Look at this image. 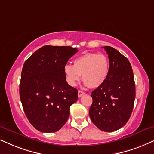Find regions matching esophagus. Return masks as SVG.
<instances>
[{
  "label": "esophagus",
  "instance_id": "34e87169",
  "mask_svg": "<svg viewBox=\"0 0 154 154\" xmlns=\"http://www.w3.org/2000/svg\"><path fill=\"white\" fill-rule=\"evenodd\" d=\"M84 94H85V92H84L83 91H82V90L78 91V97H81L82 96H83Z\"/></svg>",
  "mask_w": 154,
  "mask_h": 154
}]
</instances>
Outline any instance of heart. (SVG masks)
Instances as JSON below:
<instances>
[{
	"mask_svg": "<svg viewBox=\"0 0 154 154\" xmlns=\"http://www.w3.org/2000/svg\"><path fill=\"white\" fill-rule=\"evenodd\" d=\"M109 60L104 54L88 52L74 60V65L66 64L64 67L66 81L75 87L82 79L90 88L100 87L106 82L109 74Z\"/></svg>",
	"mask_w": 154,
	"mask_h": 154,
	"instance_id": "1",
	"label": "heart"
}]
</instances>
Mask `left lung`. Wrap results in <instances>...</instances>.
I'll return each instance as SVG.
<instances>
[{"label": "left lung", "instance_id": "left-lung-1", "mask_svg": "<svg viewBox=\"0 0 154 154\" xmlns=\"http://www.w3.org/2000/svg\"><path fill=\"white\" fill-rule=\"evenodd\" d=\"M109 59V74L105 82L91 92V122L98 129L112 132L125 125L133 111L136 90L129 61L118 50L103 47Z\"/></svg>", "mask_w": 154, "mask_h": 154}]
</instances>
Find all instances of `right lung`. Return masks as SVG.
<instances>
[{"instance_id": "right-lung-1", "label": "right lung", "mask_w": 154, "mask_h": 154, "mask_svg": "<svg viewBox=\"0 0 154 154\" xmlns=\"http://www.w3.org/2000/svg\"><path fill=\"white\" fill-rule=\"evenodd\" d=\"M77 51L69 46L45 45L23 65L20 101L29 122L38 131H57L69 118L78 91L68 85L64 67Z\"/></svg>"}]
</instances>
